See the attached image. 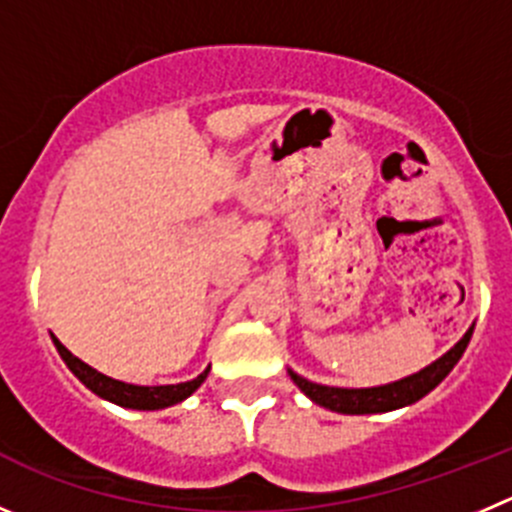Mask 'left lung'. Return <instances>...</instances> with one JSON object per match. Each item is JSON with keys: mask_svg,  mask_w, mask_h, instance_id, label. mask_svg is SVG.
I'll return each mask as SVG.
<instances>
[{"mask_svg": "<svg viewBox=\"0 0 512 512\" xmlns=\"http://www.w3.org/2000/svg\"><path fill=\"white\" fill-rule=\"evenodd\" d=\"M472 337V329L445 354L437 359L435 364L425 367L422 372L412 374V377L399 379V382L384 384V387H369V389H342V387H324V384H314L309 379L299 377V374L289 372L296 387L311 397L316 405L326 407V410L344 412V415H372V412H389L397 407H405L425 397L427 392L437 387L442 379L450 374V369L460 362L462 352L467 349V342Z\"/></svg>", "mask_w": 512, "mask_h": 512, "instance_id": "obj_1", "label": "left lung"}]
</instances>
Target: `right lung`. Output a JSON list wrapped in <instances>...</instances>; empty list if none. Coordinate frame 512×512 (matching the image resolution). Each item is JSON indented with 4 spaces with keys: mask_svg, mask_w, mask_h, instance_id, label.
I'll list each match as a JSON object with an SVG mask.
<instances>
[{
    "mask_svg": "<svg viewBox=\"0 0 512 512\" xmlns=\"http://www.w3.org/2000/svg\"><path fill=\"white\" fill-rule=\"evenodd\" d=\"M55 347L60 352V357L65 359L67 367L72 369L77 379H80L85 387H90L92 392L100 394V397L110 399L120 407H133V410H163V407L178 405L186 397H191L198 387L203 384V379L208 377V369L203 374H198L191 382H180V384H165V387H138V384H125L118 382L113 377H105L97 369H92L90 364H85L82 359H77L70 349L62 347L55 339Z\"/></svg>",
    "mask_w": 512,
    "mask_h": 512,
    "instance_id": "1",
    "label": "right lung"
}]
</instances>
